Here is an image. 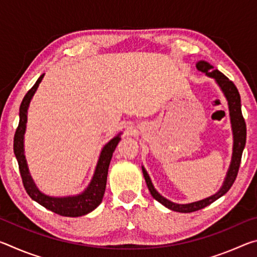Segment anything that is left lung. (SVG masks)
<instances>
[{
	"label": "left lung",
	"mask_w": 257,
	"mask_h": 257,
	"mask_svg": "<svg viewBox=\"0 0 257 257\" xmlns=\"http://www.w3.org/2000/svg\"><path fill=\"white\" fill-rule=\"evenodd\" d=\"M196 68L199 72H204L207 77L214 79L216 85L219 86L221 92L223 93L225 99L228 102L229 107V115H230V123H231V130H232V155H231V162H230L229 169L227 171V175L224 177L223 184L220 187V189L216 191L215 194L211 195L206 198H203L201 201H196L193 203H186V204H179L169 201L168 198L163 197L158 190L154 188L153 182H152L151 178L147 173L146 169L142 165L143 175H144L146 185L149 187V190L153 198L160 202L162 205L168 207L169 210L180 212V213H190L198 210H202L207 205H210L216 199L222 197L227 191L231 188L232 184L236 180L237 173L239 170V165H240L241 161V154L242 151L245 149L246 144V123L245 120L242 118L241 114V103H240V95L238 93L237 87L234 86L231 80H229L222 72L219 70H213V67L206 61L201 60L196 63Z\"/></svg>",
	"instance_id": "left-lung-1"
}]
</instances>
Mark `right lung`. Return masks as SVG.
<instances>
[{
	"label": "right lung",
	"instance_id": "add662e5",
	"mask_svg": "<svg viewBox=\"0 0 257 257\" xmlns=\"http://www.w3.org/2000/svg\"><path fill=\"white\" fill-rule=\"evenodd\" d=\"M43 78H44V73L38 78L36 84L26 94L23 102H21L19 108V125L16 130L14 139V151L16 159L19 164V170L21 178H23L24 187L29 196L35 202L41 204L42 206H44L47 210L56 213V214L70 217L88 214V213L94 211L102 203L104 193H105L108 165H110L113 152H114L116 145L120 142L121 134L122 133H119L103 146L92 180H90L84 191L77 195H69V196H50V195L43 193V191L38 189L32 175H30L27 160H26L25 155V134L26 128H27L29 104L32 102V98L35 93H36Z\"/></svg>",
	"mask_w": 257,
	"mask_h": 257
}]
</instances>
